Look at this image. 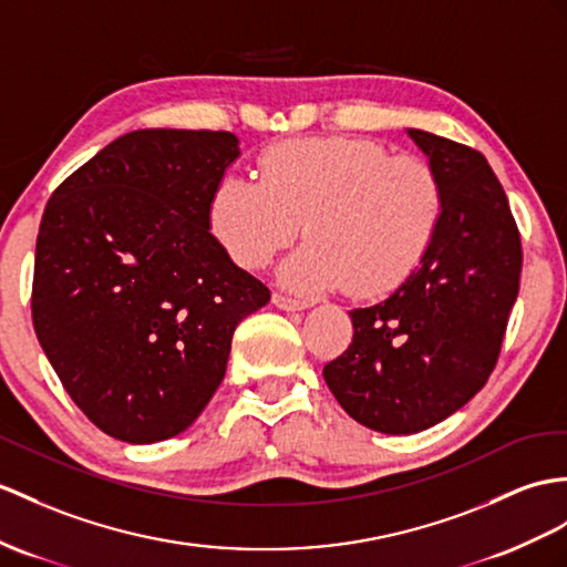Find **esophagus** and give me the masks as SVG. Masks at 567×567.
<instances>
[{
    "mask_svg": "<svg viewBox=\"0 0 567 567\" xmlns=\"http://www.w3.org/2000/svg\"><path fill=\"white\" fill-rule=\"evenodd\" d=\"M271 300H274L276 308H281V310H286V312H296V310L310 308V300L293 298V296H288V293H274Z\"/></svg>",
    "mask_w": 567,
    "mask_h": 567,
    "instance_id": "1",
    "label": "esophagus"
}]
</instances>
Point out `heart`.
<instances>
[{"label": "heart", "instance_id": "b5f03b06", "mask_svg": "<svg viewBox=\"0 0 567 567\" xmlns=\"http://www.w3.org/2000/svg\"><path fill=\"white\" fill-rule=\"evenodd\" d=\"M440 214L431 163L349 136L274 144L259 158V183L226 175L209 202L216 238L245 269H265L302 228L310 240L281 269L302 293L390 291L425 255Z\"/></svg>", "mask_w": 567, "mask_h": 567}]
</instances>
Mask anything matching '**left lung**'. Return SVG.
Returning <instances> with one entry per match:
<instances>
[{"instance_id":"left-lung-1","label":"left lung","mask_w":567,"mask_h":567,"mask_svg":"<svg viewBox=\"0 0 567 567\" xmlns=\"http://www.w3.org/2000/svg\"><path fill=\"white\" fill-rule=\"evenodd\" d=\"M409 136L443 185L435 236L388 300L349 312L353 341L322 370L343 411L388 435L445 421L486 384L522 271L519 228L481 151L423 130Z\"/></svg>"}]
</instances>
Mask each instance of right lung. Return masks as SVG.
Listing matches in <instances>:
<instances>
[{"label":"right lung","instance_id":"obj_1","mask_svg":"<svg viewBox=\"0 0 567 567\" xmlns=\"http://www.w3.org/2000/svg\"><path fill=\"white\" fill-rule=\"evenodd\" d=\"M238 154L230 132H130L45 206L35 334L72 402L122 443L187 431L226 375L233 331L271 298L209 233Z\"/></svg>","mask_w":567,"mask_h":567}]
</instances>
